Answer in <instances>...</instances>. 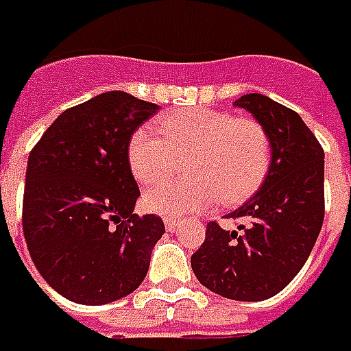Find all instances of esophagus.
<instances>
[{
  "mask_svg": "<svg viewBox=\"0 0 351 351\" xmlns=\"http://www.w3.org/2000/svg\"><path fill=\"white\" fill-rule=\"evenodd\" d=\"M164 227H166L168 232H176V230L180 228V223L176 219H164Z\"/></svg>",
  "mask_w": 351,
  "mask_h": 351,
  "instance_id": "esophagus-1",
  "label": "esophagus"
}]
</instances>
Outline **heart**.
Segmentation results:
<instances>
[{
    "label": "heart",
    "instance_id": "1",
    "mask_svg": "<svg viewBox=\"0 0 351 351\" xmlns=\"http://www.w3.org/2000/svg\"><path fill=\"white\" fill-rule=\"evenodd\" d=\"M185 158L187 180L166 181L143 195L149 211L166 219H185L221 200H242L259 185L270 162V138L255 119L208 108L181 109L143 124L132 134L128 164L141 185L162 180Z\"/></svg>",
    "mask_w": 351,
    "mask_h": 351
}]
</instances>
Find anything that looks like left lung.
I'll list each match as a JSON object with an SVG mask.
<instances>
[{
    "label": "left lung",
    "instance_id": "8db88e82",
    "mask_svg": "<svg viewBox=\"0 0 351 351\" xmlns=\"http://www.w3.org/2000/svg\"><path fill=\"white\" fill-rule=\"evenodd\" d=\"M270 138V164L259 191L227 217L238 230L208 223L206 240L191 257L204 287L230 300H267L299 274L323 225L325 155L299 113L263 94H243Z\"/></svg>",
    "mask_w": 351,
    "mask_h": 351
}]
</instances>
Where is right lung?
I'll return each mask as SVG.
<instances>
[{
    "instance_id": "obj_1",
    "label": "right lung",
    "mask_w": 351,
    "mask_h": 351,
    "mask_svg": "<svg viewBox=\"0 0 351 351\" xmlns=\"http://www.w3.org/2000/svg\"><path fill=\"white\" fill-rule=\"evenodd\" d=\"M156 111L128 92H104L58 115L29 153L24 238L45 282L71 302L109 304L145 280L164 223L134 213L128 143Z\"/></svg>"
}]
</instances>
